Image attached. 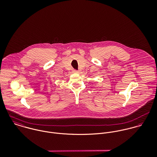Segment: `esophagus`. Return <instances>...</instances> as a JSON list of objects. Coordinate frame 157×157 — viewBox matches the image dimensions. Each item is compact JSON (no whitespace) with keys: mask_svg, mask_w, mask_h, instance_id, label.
<instances>
[{"mask_svg":"<svg viewBox=\"0 0 157 157\" xmlns=\"http://www.w3.org/2000/svg\"><path fill=\"white\" fill-rule=\"evenodd\" d=\"M74 72H75V73H78V71H75V70H74Z\"/></svg>","mask_w":157,"mask_h":157,"instance_id":"obj_1","label":"esophagus"}]
</instances>
